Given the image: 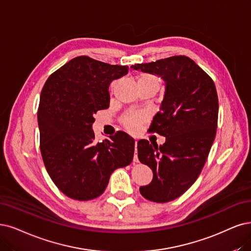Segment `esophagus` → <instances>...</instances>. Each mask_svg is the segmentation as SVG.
I'll list each match as a JSON object with an SVG mask.
<instances>
[{
    "instance_id": "34e87169",
    "label": "esophagus",
    "mask_w": 251,
    "mask_h": 251,
    "mask_svg": "<svg viewBox=\"0 0 251 251\" xmlns=\"http://www.w3.org/2000/svg\"><path fill=\"white\" fill-rule=\"evenodd\" d=\"M135 150H134V156H133V162H138V158H137V141H135Z\"/></svg>"
}]
</instances>
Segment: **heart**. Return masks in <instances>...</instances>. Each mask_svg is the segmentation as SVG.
I'll list each match as a JSON object with an SVG mask.
<instances>
[{
  "label": "heart",
  "instance_id": "obj_1",
  "mask_svg": "<svg viewBox=\"0 0 251 251\" xmlns=\"http://www.w3.org/2000/svg\"><path fill=\"white\" fill-rule=\"evenodd\" d=\"M138 82H157L159 83L158 78L155 75L149 73H142L140 76H138ZM143 116L141 114H130L123 119V124L125 127L130 131H134L140 126V124L143 122Z\"/></svg>",
  "mask_w": 251,
  "mask_h": 251
}]
</instances>
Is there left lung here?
Instances as JSON below:
<instances>
[{"label": "left lung", "mask_w": 251, "mask_h": 251, "mask_svg": "<svg viewBox=\"0 0 251 251\" xmlns=\"http://www.w3.org/2000/svg\"><path fill=\"white\" fill-rule=\"evenodd\" d=\"M132 69L157 74L165 81L160 110L149 128L165 136L158 147L137 143V156L153 172L152 182L142 186V196L155 202L181 197L197 181L216 135L218 96L214 81L186 55L135 64Z\"/></svg>", "instance_id": "8db88e82"}]
</instances>
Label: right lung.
Segmentation results:
<instances>
[{
	"label": "right lung",
	"mask_w": 251,
	"mask_h": 251,
	"mask_svg": "<svg viewBox=\"0 0 251 251\" xmlns=\"http://www.w3.org/2000/svg\"><path fill=\"white\" fill-rule=\"evenodd\" d=\"M128 66L80 55L54 71L44 83L38 107L40 151L52 182L65 196L89 201L101 196L118 168L131 163L134 140L118 131L95 142L94 114L109 106V83Z\"/></svg>",
	"instance_id": "obj_1"
}]
</instances>
